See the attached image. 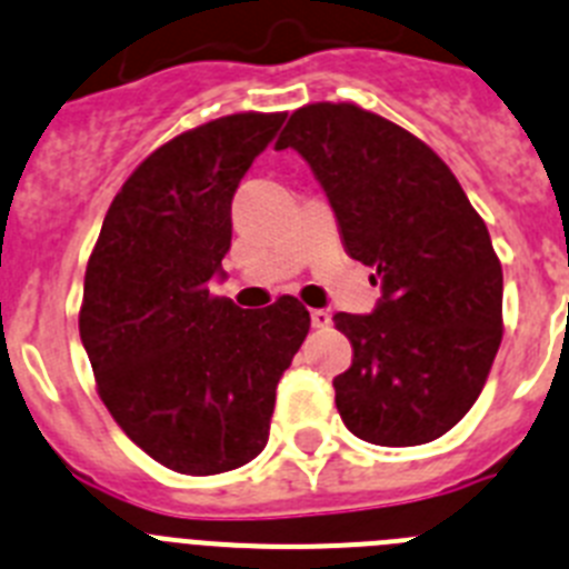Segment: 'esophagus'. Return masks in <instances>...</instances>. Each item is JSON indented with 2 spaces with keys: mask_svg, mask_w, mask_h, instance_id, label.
<instances>
[{
  "mask_svg": "<svg viewBox=\"0 0 569 569\" xmlns=\"http://www.w3.org/2000/svg\"><path fill=\"white\" fill-rule=\"evenodd\" d=\"M310 321H313V328H328L330 313L328 310H310Z\"/></svg>",
  "mask_w": 569,
  "mask_h": 569,
  "instance_id": "esophagus-1",
  "label": "esophagus"
}]
</instances>
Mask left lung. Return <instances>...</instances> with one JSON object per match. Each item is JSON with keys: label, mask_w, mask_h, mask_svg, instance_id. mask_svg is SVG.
<instances>
[{"label": "left lung", "mask_w": 569, "mask_h": 569, "mask_svg": "<svg viewBox=\"0 0 569 569\" xmlns=\"http://www.w3.org/2000/svg\"><path fill=\"white\" fill-rule=\"evenodd\" d=\"M310 164L345 250L373 268V313H336L353 365L333 379L370 445L445 436L476 405L501 345V261L459 179L421 139L347 102L305 104L276 150Z\"/></svg>", "instance_id": "8db88e82"}]
</instances>
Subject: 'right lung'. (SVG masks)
<instances>
[{
    "label": "right lung",
    "mask_w": 569,
    "mask_h": 569,
    "mask_svg": "<svg viewBox=\"0 0 569 569\" xmlns=\"http://www.w3.org/2000/svg\"><path fill=\"white\" fill-rule=\"evenodd\" d=\"M284 113H233L176 136L110 202L84 270L79 336L104 407L150 459L216 476L264 450L276 385L310 330L299 299L241 310L210 296L241 176Z\"/></svg>",
    "instance_id": "1"
}]
</instances>
